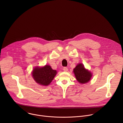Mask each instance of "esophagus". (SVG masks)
<instances>
[{"label":"esophagus","mask_w":123,"mask_h":123,"mask_svg":"<svg viewBox=\"0 0 123 123\" xmlns=\"http://www.w3.org/2000/svg\"><path fill=\"white\" fill-rule=\"evenodd\" d=\"M68 68L66 67H64L63 68V70H64V71H68Z\"/></svg>","instance_id":"esophagus-1"}]
</instances>
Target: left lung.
<instances>
[{"label":"left lung","instance_id":"8db88e82","mask_svg":"<svg viewBox=\"0 0 123 123\" xmlns=\"http://www.w3.org/2000/svg\"><path fill=\"white\" fill-rule=\"evenodd\" d=\"M73 72L76 80L81 84H85L88 82L92 76L90 71L86 69L82 63L78 64L74 69Z\"/></svg>","mask_w":123,"mask_h":123}]
</instances>
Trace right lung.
<instances>
[{"label":"right lung","instance_id":"obj_1","mask_svg":"<svg viewBox=\"0 0 123 123\" xmlns=\"http://www.w3.org/2000/svg\"><path fill=\"white\" fill-rule=\"evenodd\" d=\"M56 74V70H53L51 67L48 65L42 67H36L32 71L33 78L36 82L43 86L49 85Z\"/></svg>","mask_w":123,"mask_h":123}]
</instances>
